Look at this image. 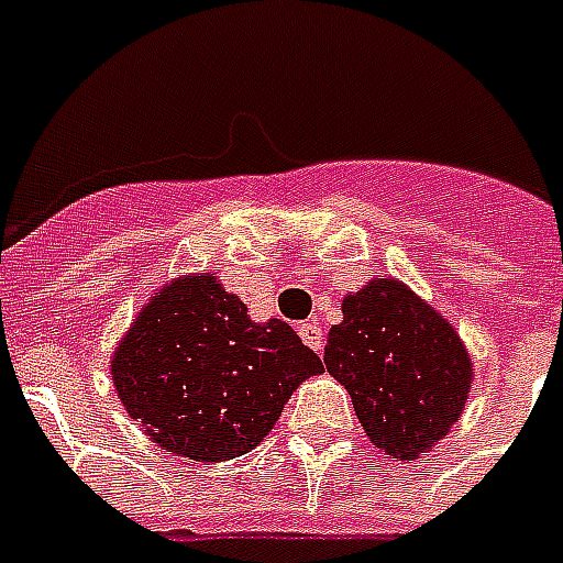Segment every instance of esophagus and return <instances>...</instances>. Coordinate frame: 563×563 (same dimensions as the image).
Segmentation results:
<instances>
[{"label": "esophagus", "instance_id": "esophagus-1", "mask_svg": "<svg viewBox=\"0 0 563 563\" xmlns=\"http://www.w3.org/2000/svg\"><path fill=\"white\" fill-rule=\"evenodd\" d=\"M298 333H300V339H303V344H307V347H312L316 353L324 351V330H321V327H318V324H300Z\"/></svg>", "mask_w": 563, "mask_h": 563}]
</instances>
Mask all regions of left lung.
<instances>
[{
  "label": "left lung",
  "instance_id": "8db88e82",
  "mask_svg": "<svg viewBox=\"0 0 563 563\" xmlns=\"http://www.w3.org/2000/svg\"><path fill=\"white\" fill-rule=\"evenodd\" d=\"M327 371L347 388L371 444L400 462L429 453L462 418L473 362L455 327L397 277H374L342 300Z\"/></svg>",
  "mask_w": 563,
  "mask_h": 563
}]
</instances>
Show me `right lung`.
I'll return each instance as SVG.
<instances>
[{
  "instance_id": "1",
  "label": "right lung",
  "mask_w": 563,
  "mask_h": 563,
  "mask_svg": "<svg viewBox=\"0 0 563 563\" xmlns=\"http://www.w3.org/2000/svg\"><path fill=\"white\" fill-rule=\"evenodd\" d=\"M125 411L166 453L230 462L280 420L291 391L324 365L280 318L256 324L216 274L154 291L110 356Z\"/></svg>"
}]
</instances>
